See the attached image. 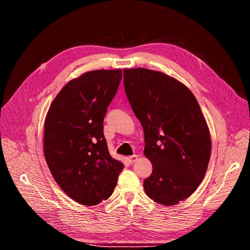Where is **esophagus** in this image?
Returning <instances> with one entry per match:
<instances>
[{
	"label": "esophagus",
	"instance_id": "34e87169",
	"mask_svg": "<svg viewBox=\"0 0 250 250\" xmlns=\"http://www.w3.org/2000/svg\"><path fill=\"white\" fill-rule=\"evenodd\" d=\"M137 158H138V156H137V155H133V156H130V157L127 158V161H128V162H130V163H134L135 161L137 160Z\"/></svg>",
	"mask_w": 250,
	"mask_h": 250
}]
</instances>
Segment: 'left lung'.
<instances>
[{
  "label": "left lung",
  "instance_id": "obj_1",
  "mask_svg": "<svg viewBox=\"0 0 250 250\" xmlns=\"http://www.w3.org/2000/svg\"><path fill=\"white\" fill-rule=\"evenodd\" d=\"M126 98L144 132V156L152 172L143 182L160 205L188 198L203 181L211 157V137L195 96L163 72L124 69Z\"/></svg>",
  "mask_w": 250,
  "mask_h": 250
}]
</instances>
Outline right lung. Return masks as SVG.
I'll return each instance as SVG.
<instances>
[{
  "instance_id": "right-lung-1",
  "label": "right lung",
  "mask_w": 250,
  "mask_h": 250,
  "mask_svg": "<svg viewBox=\"0 0 250 250\" xmlns=\"http://www.w3.org/2000/svg\"><path fill=\"white\" fill-rule=\"evenodd\" d=\"M122 77V69L85 72L62 88L45 117L46 164L59 187L84 206L108 199L124 169L104 136V117Z\"/></svg>"
}]
</instances>
